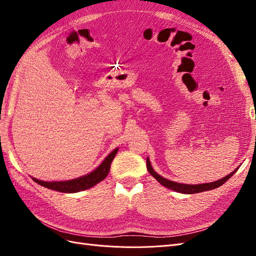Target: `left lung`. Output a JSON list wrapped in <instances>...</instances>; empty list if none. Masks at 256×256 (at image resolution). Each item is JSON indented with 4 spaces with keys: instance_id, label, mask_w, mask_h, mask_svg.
Wrapping results in <instances>:
<instances>
[{
    "instance_id": "8db88e82",
    "label": "left lung",
    "mask_w": 256,
    "mask_h": 256,
    "mask_svg": "<svg viewBox=\"0 0 256 256\" xmlns=\"http://www.w3.org/2000/svg\"><path fill=\"white\" fill-rule=\"evenodd\" d=\"M146 166H147V170H148L150 174L152 177L156 178V180L162 186H164V187L171 189L173 191L184 193V194H193V193H200V192H204V191H208V190H212V189L218 188V187H220V186H222L224 182H226V180H228L230 178L233 176L236 173L237 170H238V168H237L235 171H233L230 174L226 175V177L221 178V180H216V182H212L200 184H180V182H172V180H166V178L162 177L161 175L157 174L156 172L154 171V168H152V166L150 164V161L148 157H147V159H146Z\"/></svg>"
}]
</instances>
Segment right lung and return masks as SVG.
Masks as SVG:
<instances>
[{
	"mask_svg": "<svg viewBox=\"0 0 256 256\" xmlns=\"http://www.w3.org/2000/svg\"><path fill=\"white\" fill-rule=\"evenodd\" d=\"M118 150V148H115L112 152H110L109 156H106L104 158V160L100 164V166L94 170V171L79 178H74V180L65 182H44L37 180V178H33V180L38 184L44 186L46 188L64 193H74L90 189L92 186L97 184L106 177L108 173L110 171L111 162L114 159Z\"/></svg>",
	"mask_w": 256,
	"mask_h": 256,
	"instance_id": "add662e5",
	"label": "right lung"
}]
</instances>
